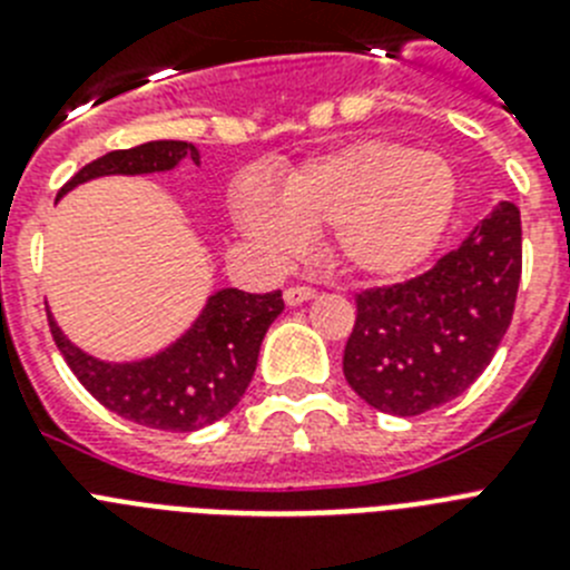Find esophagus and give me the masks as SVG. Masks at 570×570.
Here are the masks:
<instances>
[{"instance_id":"obj_1","label":"esophagus","mask_w":570,"mask_h":570,"mask_svg":"<svg viewBox=\"0 0 570 570\" xmlns=\"http://www.w3.org/2000/svg\"><path fill=\"white\" fill-rule=\"evenodd\" d=\"M316 291L308 288V285H291V288H285V302L288 305H299V302H308L314 299Z\"/></svg>"}]
</instances>
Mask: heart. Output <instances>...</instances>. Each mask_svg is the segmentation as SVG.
<instances>
[{
    "label": "heart",
    "instance_id": "b5f03b06",
    "mask_svg": "<svg viewBox=\"0 0 570 570\" xmlns=\"http://www.w3.org/2000/svg\"><path fill=\"white\" fill-rule=\"evenodd\" d=\"M279 205L248 188L236 219L254 239L288 254L299 230H328L345 268L400 276L420 265L445 234L456 208V176L436 154L365 139L322 156L285 183Z\"/></svg>",
    "mask_w": 570,
    "mask_h": 570
}]
</instances>
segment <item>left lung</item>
Wrapping results in <instances>:
<instances>
[{
    "label": "left lung",
    "instance_id": "obj_1",
    "mask_svg": "<svg viewBox=\"0 0 570 570\" xmlns=\"http://www.w3.org/2000/svg\"><path fill=\"white\" fill-rule=\"evenodd\" d=\"M520 276V208L502 203L431 271L356 294L342 356L347 385L394 416L465 394L511 325Z\"/></svg>",
    "mask_w": 570,
    "mask_h": 570
}]
</instances>
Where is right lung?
<instances>
[{
    "instance_id": "1",
    "label": "right lung",
    "mask_w": 570,
    "mask_h": 570,
    "mask_svg": "<svg viewBox=\"0 0 570 570\" xmlns=\"http://www.w3.org/2000/svg\"><path fill=\"white\" fill-rule=\"evenodd\" d=\"M185 156L199 163L194 145L174 139L110 150L70 176L59 196L94 176L168 170ZM282 291L248 294L239 288H225L210 296L208 308L176 345L130 365L97 362L70 345L50 316L48 325L59 354L94 400L136 425L188 434L223 420L242 400L256 371L265 331L282 314Z\"/></svg>"
}]
</instances>
